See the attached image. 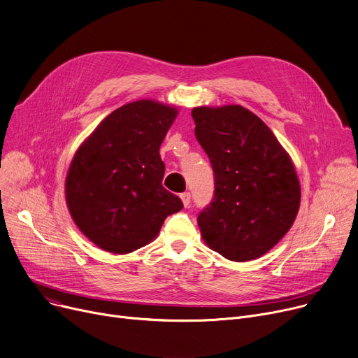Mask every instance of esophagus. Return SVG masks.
<instances>
[{"instance_id":"1","label":"esophagus","mask_w":358,"mask_h":358,"mask_svg":"<svg viewBox=\"0 0 358 358\" xmlns=\"http://www.w3.org/2000/svg\"><path fill=\"white\" fill-rule=\"evenodd\" d=\"M180 199H181L184 207H188L189 201H192V194H189V193H182V194H180Z\"/></svg>"}]
</instances>
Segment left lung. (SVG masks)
<instances>
[{
	"label": "left lung",
	"instance_id": "8db88e82",
	"mask_svg": "<svg viewBox=\"0 0 358 358\" xmlns=\"http://www.w3.org/2000/svg\"><path fill=\"white\" fill-rule=\"evenodd\" d=\"M192 116L214 173V197L197 217L203 241L233 262L264 256L299 210L301 187L289 154L241 105L199 106Z\"/></svg>",
	"mask_w": 358,
	"mask_h": 358
}]
</instances>
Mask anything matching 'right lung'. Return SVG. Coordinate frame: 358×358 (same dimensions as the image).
I'll return each instance as SVG.
<instances>
[{
  "instance_id": "1",
  "label": "right lung",
  "mask_w": 358,
  "mask_h": 358,
  "mask_svg": "<svg viewBox=\"0 0 358 358\" xmlns=\"http://www.w3.org/2000/svg\"><path fill=\"white\" fill-rule=\"evenodd\" d=\"M178 115L151 99L108 115L76 151L66 177V203L79 230L98 248L131 253L152 242L164 220L182 208L162 187L159 147Z\"/></svg>"
}]
</instances>
